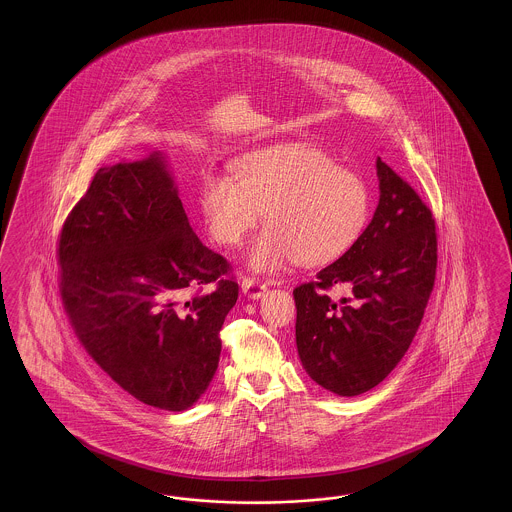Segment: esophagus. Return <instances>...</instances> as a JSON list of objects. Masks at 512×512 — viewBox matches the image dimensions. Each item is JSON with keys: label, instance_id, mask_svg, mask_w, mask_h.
<instances>
[{"label": "esophagus", "instance_id": "esophagus-1", "mask_svg": "<svg viewBox=\"0 0 512 512\" xmlns=\"http://www.w3.org/2000/svg\"><path fill=\"white\" fill-rule=\"evenodd\" d=\"M242 292L249 297V299H259L261 295H265L267 292V286L259 280V278H253V276H247L242 282Z\"/></svg>", "mask_w": 512, "mask_h": 512}]
</instances>
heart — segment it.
Segmentation results:
<instances>
[{
	"label": "heart",
	"mask_w": 512,
	"mask_h": 512,
	"mask_svg": "<svg viewBox=\"0 0 512 512\" xmlns=\"http://www.w3.org/2000/svg\"><path fill=\"white\" fill-rule=\"evenodd\" d=\"M197 203L207 234L224 247L242 244L263 211L267 226L247 251V265L257 272L295 259L307 267L340 259L361 238L370 213L365 182L311 144L245 153L232 165V180L203 176Z\"/></svg>",
	"instance_id": "b5f03b06"
}]
</instances>
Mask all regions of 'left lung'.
Listing matches in <instances>:
<instances>
[{
    "instance_id": "1",
    "label": "left lung",
    "mask_w": 512,
    "mask_h": 512,
    "mask_svg": "<svg viewBox=\"0 0 512 512\" xmlns=\"http://www.w3.org/2000/svg\"><path fill=\"white\" fill-rule=\"evenodd\" d=\"M380 201L361 238L293 290L295 341L307 374L353 397L378 386L407 353L438 268L436 220L413 186L376 161ZM336 285L349 298L332 302Z\"/></svg>"
}]
</instances>
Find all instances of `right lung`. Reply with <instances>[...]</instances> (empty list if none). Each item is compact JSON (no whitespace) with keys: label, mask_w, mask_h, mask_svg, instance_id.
Masks as SVG:
<instances>
[{"label":"right lung","mask_w":512,"mask_h":512,"mask_svg":"<svg viewBox=\"0 0 512 512\" xmlns=\"http://www.w3.org/2000/svg\"><path fill=\"white\" fill-rule=\"evenodd\" d=\"M76 338L122 390L184 411L219 366L232 265L199 242L159 153L99 169L57 240Z\"/></svg>","instance_id":"right-lung-1"}]
</instances>
